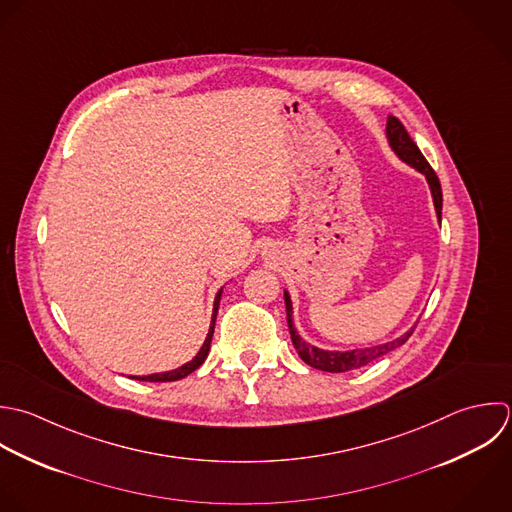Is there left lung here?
I'll use <instances>...</instances> for the list:
<instances>
[{
  "label": "left lung",
  "mask_w": 512,
  "mask_h": 512,
  "mask_svg": "<svg viewBox=\"0 0 512 512\" xmlns=\"http://www.w3.org/2000/svg\"><path fill=\"white\" fill-rule=\"evenodd\" d=\"M387 139H389V145L391 149L397 153L399 159H403L407 165L415 167L417 171H421L427 181H429V187H431V193H433V203H435V211H437V217L441 221V211H443V191H441V181L437 177V173L433 171V167L429 165V161L425 159V155L421 153V149L417 147V143L411 139V135L407 133L405 125L389 115L387 119ZM285 307H287V325H289V333H291V341H293V347L297 349L299 357L313 369H319V371H327V373H345V371H353V369H359L363 365H369L371 361L391 353L393 349L405 345L409 341V337L413 335L415 327H411L405 335L389 341V343H383V345H375V347H365V349H353V351H323L315 345H309L307 341H303L293 325V305H291V297L289 293L285 291Z\"/></svg>",
  "instance_id": "1"
}]
</instances>
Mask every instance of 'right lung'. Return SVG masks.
<instances>
[{"mask_svg":"<svg viewBox=\"0 0 512 512\" xmlns=\"http://www.w3.org/2000/svg\"><path fill=\"white\" fill-rule=\"evenodd\" d=\"M221 293H223V287L217 291L215 295V303H213V319H211V327H209V333H207V339L205 343L201 345L199 353L187 361L185 365H181L179 369H173V371H165V373H153V375H145V377H131L135 381H147V383H169V381H179L183 377H187L189 373H193L195 369H199L203 365V361L207 359L209 355V347H211V339H213V331H215V319H217V311H219V301H221Z\"/></svg>","mask_w":512,"mask_h":512,"instance_id":"obj_1","label":"right lung"}]
</instances>
